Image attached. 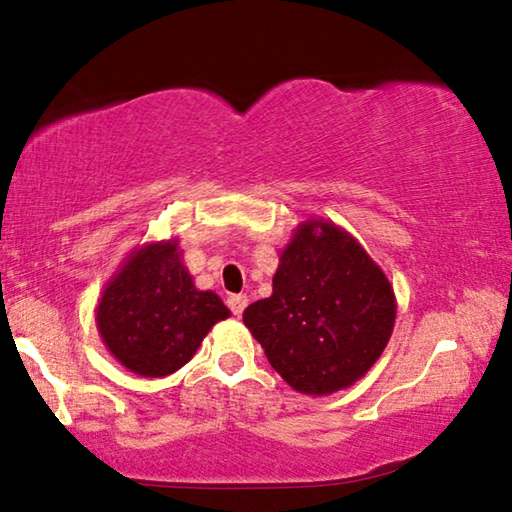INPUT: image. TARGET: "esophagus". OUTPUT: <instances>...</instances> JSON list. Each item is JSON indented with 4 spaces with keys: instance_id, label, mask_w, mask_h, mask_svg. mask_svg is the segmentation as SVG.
I'll list each match as a JSON object with an SVG mask.
<instances>
[{
    "instance_id": "obj_1",
    "label": "esophagus",
    "mask_w": 512,
    "mask_h": 512,
    "mask_svg": "<svg viewBox=\"0 0 512 512\" xmlns=\"http://www.w3.org/2000/svg\"><path fill=\"white\" fill-rule=\"evenodd\" d=\"M228 307H230L232 314L241 316V314H244V309L248 307V296H246V293H237V296H230Z\"/></svg>"
}]
</instances>
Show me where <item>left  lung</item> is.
Here are the masks:
<instances>
[{"instance_id":"left-lung-1","label":"left lung","mask_w":512,"mask_h":512,"mask_svg":"<svg viewBox=\"0 0 512 512\" xmlns=\"http://www.w3.org/2000/svg\"><path fill=\"white\" fill-rule=\"evenodd\" d=\"M395 309L391 282L359 241L309 219L282 250L271 298L248 305L244 323L293 391L332 395L381 357Z\"/></svg>"}]
</instances>
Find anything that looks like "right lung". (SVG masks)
Segmentation results:
<instances>
[{
	"instance_id": "obj_1",
	"label": "right lung",
	"mask_w": 512,
	"mask_h": 512,
	"mask_svg": "<svg viewBox=\"0 0 512 512\" xmlns=\"http://www.w3.org/2000/svg\"><path fill=\"white\" fill-rule=\"evenodd\" d=\"M230 316L214 291H198L178 241L133 250L101 293L97 327L121 366L167 377L194 357L207 332Z\"/></svg>"
}]
</instances>
